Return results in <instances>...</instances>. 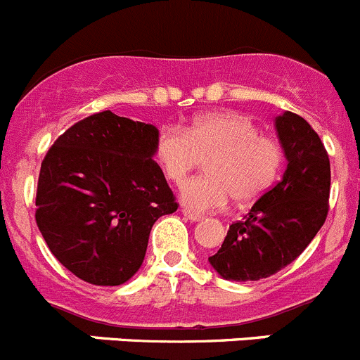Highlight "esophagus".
I'll use <instances>...</instances> for the list:
<instances>
[{"instance_id":"34e87169","label":"esophagus","mask_w":360,"mask_h":360,"mask_svg":"<svg viewBox=\"0 0 360 360\" xmlns=\"http://www.w3.org/2000/svg\"><path fill=\"white\" fill-rule=\"evenodd\" d=\"M182 212H184V215H186V217L189 219L191 222H198V221H201V219H203V215L196 214V212H191V210H182Z\"/></svg>"}]
</instances>
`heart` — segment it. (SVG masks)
I'll list each match as a JSON object with an SVG mask.
<instances>
[{"label":"heart","instance_id":"b5f03b06","mask_svg":"<svg viewBox=\"0 0 360 360\" xmlns=\"http://www.w3.org/2000/svg\"><path fill=\"white\" fill-rule=\"evenodd\" d=\"M155 157L167 180L182 184L193 169L208 160L207 174L186 182L182 203L194 212H210L251 203L266 193L283 167V146L259 134L252 120L238 112H208L184 129L162 127Z\"/></svg>","mask_w":360,"mask_h":360}]
</instances>
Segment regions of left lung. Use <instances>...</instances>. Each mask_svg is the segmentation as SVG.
Returning <instances> with one entry per match:
<instances>
[{
	"instance_id": "8db88e82",
	"label": "left lung",
	"mask_w": 360,
	"mask_h": 360,
	"mask_svg": "<svg viewBox=\"0 0 360 360\" xmlns=\"http://www.w3.org/2000/svg\"><path fill=\"white\" fill-rule=\"evenodd\" d=\"M288 160L283 178L229 226L221 249L208 258L228 281H259L302 255L328 212L330 162L313 127L295 112L276 118Z\"/></svg>"
}]
</instances>
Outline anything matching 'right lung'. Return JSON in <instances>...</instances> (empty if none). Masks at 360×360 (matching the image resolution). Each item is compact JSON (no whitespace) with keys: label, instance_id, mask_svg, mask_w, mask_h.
I'll use <instances>...</instances> for the list:
<instances>
[{"label":"right lung","instance_id":"obj_1","mask_svg":"<svg viewBox=\"0 0 360 360\" xmlns=\"http://www.w3.org/2000/svg\"><path fill=\"white\" fill-rule=\"evenodd\" d=\"M159 131L111 111L74 123L42 160L37 226L58 262L97 286L131 279L152 226L178 208L155 155Z\"/></svg>","mask_w":360,"mask_h":360}]
</instances>
